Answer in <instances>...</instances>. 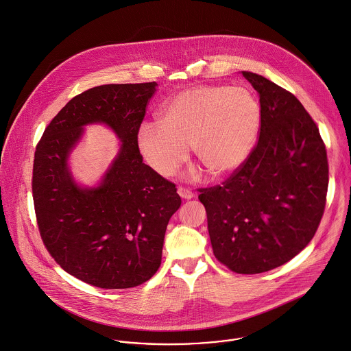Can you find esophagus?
<instances>
[{
    "label": "esophagus",
    "mask_w": 351,
    "mask_h": 351,
    "mask_svg": "<svg viewBox=\"0 0 351 351\" xmlns=\"http://www.w3.org/2000/svg\"><path fill=\"white\" fill-rule=\"evenodd\" d=\"M178 194H180V197L181 198H184V199H191L194 197V193L193 191H189V189H185V188H178Z\"/></svg>",
    "instance_id": "1"
}]
</instances>
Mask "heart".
Listing matches in <instances>:
<instances>
[{"label":"heart","mask_w":351,"mask_h":351,"mask_svg":"<svg viewBox=\"0 0 351 351\" xmlns=\"http://www.w3.org/2000/svg\"><path fill=\"white\" fill-rule=\"evenodd\" d=\"M260 122V104L250 90L195 86L163 104L160 123H142L136 143L163 177L174 176L186 162L189 146L212 176H225L248 158Z\"/></svg>","instance_id":"1"}]
</instances>
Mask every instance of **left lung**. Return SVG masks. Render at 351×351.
I'll list each match as a JSON object with an SVG mask.
<instances>
[{
    "label": "left lung",
    "mask_w": 351,
    "mask_h": 351,
    "mask_svg": "<svg viewBox=\"0 0 351 351\" xmlns=\"http://www.w3.org/2000/svg\"><path fill=\"white\" fill-rule=\"evenodd\" d=\"M257 145L223 185L199 189L216 258L236 274L283 265L314 237L324 212L328 162L319 128L303 104L254 72Z\"/></svg>",
    "instance_id": "left-lung-1"
}]
</instances>
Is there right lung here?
<instances>
[{
  "label": "right lung",
  "mask_w": 351,
  "mask_h": 351,
  "mask_svg": "<svg viewBox=\"0 0 351 351\" xmlns=\"http://www.w3.org/2000/svg\"><path fill=\"white\" fill-rule=\"evenodd\" d=\"M157 86L104 84L75 96L36 147L33 202L43 243L65 272L95 287L147 282L160 268L166 226L181 205L176 185L143 163L136 143ZM93 123L108 125L123 143L101 184L82 189L67 158Z\"/></svg>",
  "instance_id": "obj_1"
}]
</instances>
